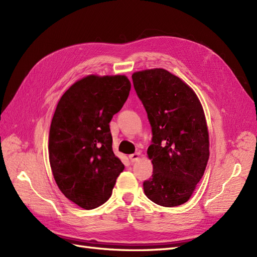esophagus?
I'll list each match as a JSON object with an SVG mask.
<instances>
[{
  "label": "esophagus",
  "instance_id": "esophagus-1",
  "mask_svg": "<svg viewBox=\"0 0 257 257\" xmlns=\"http://www.w3.org/2000/svg\"><path fill=\"white\" fill-rule=\"evenodd\" d=\"M141 157H142V154L139 153V152H136V153H133V154H130V155H128V158H130V160H131L132 163L137 162L139 159H141Z\"/></svg>",
  "mask_w": 257,
  "mask_h": 257
}]
</instances>
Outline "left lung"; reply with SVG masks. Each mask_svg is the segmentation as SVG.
I'll return each instance as SVG.
<instances>
[{
	"label": "left lung",
	"instance_id": "1",
	"mask_svg": "<svg viewBox=\"0 0 257 257\" xmlns=\"http://www.w3.org/2000/svg\"><path fill=\"white\" fill-rule=\"evenodd\" d=\"M152 127L148 157L153 174L144 182L146 196L163 207L186 203L204 176L209 134L197 95L179 77L163 68L132 75Z\"/></svg>",
	"mask_w": 257,
	"mask_h": 257
}]
</instances>
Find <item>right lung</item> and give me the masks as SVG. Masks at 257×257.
Masks as SVG:
<instances>
[{"mask_svg":"<svg viewBox=\"0 0 257 257\" xmlns=\"http://www.w3.org/2000/svg\"><path fill=\"white\" fill-rule=\"evenodd\" d=\"M126 76L89 75L60 98L49 132V162L60 191L91 210L109 199L124 165L112 151L109 122L130 94Z\"/></svg>","mask_w":257,"mask_h":257,"instance_id":"right-lung-1","label":"right lung"}]
</instances>
